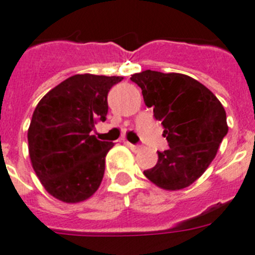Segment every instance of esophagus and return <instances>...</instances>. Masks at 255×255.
I'll return each instance as SVG.
<instances>
[{"label": "esophagus", "mask_w": 255, "mask_h": 255, "mask_svg": "<svg viewBox=\"0 0 255 255\" xmlns=\"http://www.w3.org/2000/svg\"><path fill=\"white\" fill-rule=\"evenodd\" d=\"M127 146L130 148V150L134 151V152H138V151L142 150L141 144H133V143H129V142H127Z\"/></svg>", "instance_id": "34e87169"}]
</instances>
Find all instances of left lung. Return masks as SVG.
Segmentation results:
<instances>
[{
  "label": "left lung",
  "instance_id": "8db88e82",
  "mask_svg": "<svg viewBox=\"0 0 255 255\" xmlns=\"http://www.w3.org/2000/svg\"><path fill=\"white\" fill-rule=\"evenodd\" d=\"M130 80L141 88L144 104L153 109L169 143L143 174L162 189L189 187L205 173L228 134L224 107L205 85L183 73L146 70Z\"/></svg>",
  "mask_w": 255,
  "mask_h": 255
}]
</instances>
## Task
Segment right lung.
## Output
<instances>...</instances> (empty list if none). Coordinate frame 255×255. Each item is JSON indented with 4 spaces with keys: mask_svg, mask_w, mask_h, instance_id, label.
<instances>
[{
    "mask_svg": "<svg viewBox=\"0 0 255 255\" xmlns=\"http://www.w3.org/2000/svg\"><path fill=\"white\" fill-rule=\"evenodd\" d=\"M121 76L75 75L45 94L27 129L29 155L50 196L66 203L90 198L103 180L105 156L113 142L91 130L105 122L108 93Z\"/></svg>",
    "mask_w": 255,
    "mask_h": 255,
    "instance_id": "right-lung-1",
    "label": "right lung"
}]
</instances>
